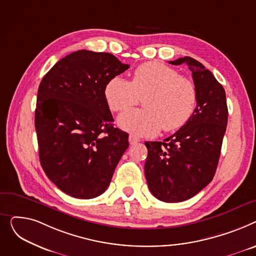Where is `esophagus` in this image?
Wrapping results in <instances>:
<instances>
[{"instance_id": "esophagus-1", "label": "esophagus", "mask_w": 256, "mask_h": 256, "mask_svg": "<svg viewBox=\"0 0 256 256\" xmlns=\"http://www.w3.org/2000/svg\"><path fill=\"white\" fill-rule=\"evenodd\" d=\"M140 142V138H138L136 136H134V135H129V142L131 146L138 144Z\"/></svg>"}]
</instances>
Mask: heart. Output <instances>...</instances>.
<instances>
[{"instance_id":"heart-1","label":"heart","mask_w":256,"mask_h":256,"mask_svg":"<svg viewBox=\"0 0 256 256\" xmlns=\"http://www.w3.org/2000/svg\"><path fill=\"white\" fill-rule=\"evenodd\" d=\"M142 98V110H129L118 118L120 128L138 136L152 138L161 129L183 127L198 102L194 82L160 62H146L134 70L132 80L116 75L104 86V98L112 112H122Z\"/></svg>"}]
</instances>
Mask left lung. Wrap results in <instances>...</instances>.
Instances as JSON below:
<instances>
[{
	"label": "left lung",
	"mask_w": 256,
	"mask_h": 256,
	"mask_svg": "<svg viewBox=\"0 0 256 256\" xmlns=\"http://www.w3.org/2000/svg\"><path fill=\"white\" fill-rule=\"evenodd\" d=\"M192 72L198 102L189 121L163 142H146L144 174L150 191L165 202H184L212 181L228 125L223 86L213 73L190 56L168 62Z\"/></svg>",
	"instance_id": "obj_1"
}]
</instances>
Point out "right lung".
Returning <instances> with one entry per match:
<instances>
[{
  "label": "right lung",
  "instance_id": "1",
  "mask_svg": "<svg viewBox=\"0 0 256 256\" xmlns=\"http://www.w3.org/2000/svg\"><path fill=\"white\" fill-rule=\"evenodd\" d=\"M129 65L112 54L74 52L44 75L37 94L35 128L41 166L72 198L90 200L108 189L129 146L112 126L104 86Z\"/></svg>",
  "mask_w": 256,
  "mask_h": 256
}]
</instances>
